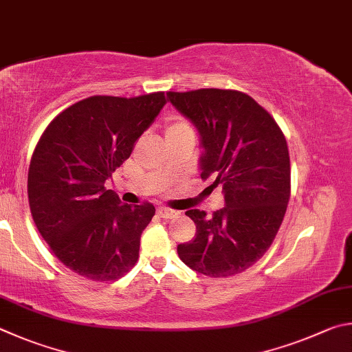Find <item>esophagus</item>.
I'll return each instance as SVG.
<instances>
[{"mask_svg":"<svg viewBox=\"0 0 352 352\" xmlns=\"http://www.w3.org/2000/svg\"><path fill=\"white\" fill-rule=\"evenodd\" d=\"M157 214L160 218H165V219H170V218H175L177 212L176 210H171V208H166V207H159L157 208Z\"/></svg>","mask_w":352,"mask_h":352,"instance_id":"esophagus-1","label":"esophagus"}]
</instances>
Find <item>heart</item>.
<instances>
[{"label":"heart","instance_id":"heart-1","mask_svg":"<svg viewBox=\"0 0 352 352\" xmlns=\"http://www.w3.org/2000/svg\"><path fill=\"white\" fill-rule=\"evenodd\" d=\"M188 131H193V129H192V126H190V123L187 120L181 119V117H171L168 123H166L165 134L166 135H175V134L188 133Z\"/></svg>","mask_w":352,"mask_h":352}]
</instances>
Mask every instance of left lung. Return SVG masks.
<instances>
[{"label": "left lung", "mask_w": 352, "mask_h": 352, "mask_svg": "<svg viewBox=\"0 0 352 352\" xmlns=\"http://www.w3.org/2000/svg\"><path fill=\"white\" fill-rule=\"evenodd\" d=\"M201 135V177L223 187L226 207L207 218L187 210L196 235L177 245L190 269L214 278L244 272L266 254L291 196V162L285 134L250 96L232 89L166 92Z\"/></svg>", "instance_id": "left-lung-1"}]
</instances>
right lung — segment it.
<instances>
[{
	"label": "right lung",
	"mask_w": 352,
	"mask_h": 352,
	"mask_svg": "<svg viewBox=\"0 0 352 352\" xmlns=\"http://www.w3.org/2000/svg\"><path fill=\"white\" fill-rule=\"evenodd\" d=\"M164 92L92 96L49 123L29 165L30 213L54 255L94 281L117 280L139 258L153 204H122L107 184L166 103Z\"/></svg>",
	"instance_id": "obj_1"
}]
</instances>
